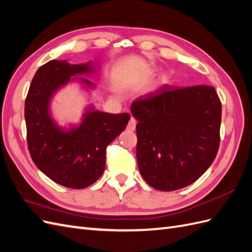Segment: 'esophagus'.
<instances>
[{"label": "esophagus", "instance_id": "esophagus-1", "mask_svg": "<svg viewBox=\"0 0 252 252\" xmlns=\"http://www.w3.org/2000/svg\"><path fill=\"white\" fill-rule=\"evenodd\" d=\"M135 125H136V121L131 117L130 120H129L128 125H127V130L134 131L135 130Z\"/></svg>", "mask_w": 252, "mask_h": 252}]
</instances>
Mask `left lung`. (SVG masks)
Here are the masks:
<instances>
[{
	"label": "left lung",
	"mask_w": 252,
	"mask_h": 252,
	"mask_svg": "<svg viewBox=\"0 0 252 252\" xmlns=\"http://www.w3.org/2000/svg\"><path fill=\"white\" fill-rule=\"evenodd\" d=\"M136 159L155 189L173 191L192 184L215 161L222 104L215 87L163 86L131 104Z\"/></svg>",
	"instance_id": "left-lung-1"
}]
</instances>
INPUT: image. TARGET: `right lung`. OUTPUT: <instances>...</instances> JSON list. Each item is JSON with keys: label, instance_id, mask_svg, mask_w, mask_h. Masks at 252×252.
<instances>
[{"label": "right lung", "instance_id": "right-lung-1", "mask_svg": "<svg viewBox=\"0 0 252 252\" xmlns=\"http://www.w3.org/2000/svg\"><path fill=\"white\" fill-rule=\"evenodd\" d=\"M96 62L70 64L51 60L41 66L30 84L25 101L27 143L33 163L58 184L82 189L94 184L104 172L106 148L124 131L130 116L95 110L89 105L81 123L60 126L52 118L50 104L58 91L70 82L94 89L95 84L77 75H94Z\"/></svg>", "mask_w": 252, "mask_h": 252}]
</instances>
